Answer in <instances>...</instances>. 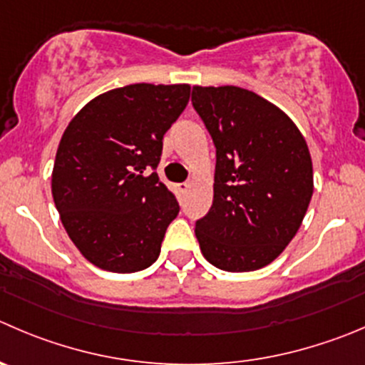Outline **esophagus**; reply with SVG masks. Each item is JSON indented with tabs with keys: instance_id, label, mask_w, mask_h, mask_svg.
I'll list each match as a JSON object with an SVG mask.
<instances>
[{
	"instance_id": "34e87169",
	"label": "esophagus",
	"mask_w": 365,
	"mask_h": 365,
	"mask_svg": "<svg viewBox=\"0 0 365 365\" xmlns=\"http://www.w3.org/2000/svg\"><path fill=\"white\" fill-rule=\"evenodd\" d=\"M190 187V183L189 182H183V183H178V190L180 192H185L187 189H189Z\"/></svg>"
}]
</instances>
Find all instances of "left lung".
Segmentation results:
<instances>
[{"label": "left lung", "mask_w": 365, "mask_h": 365, "mask_svg": "<svg viewBox=\"0 0 365 365\" xmlns=\"http://www.w3.org/2000/svg\"><path fill=\"white\" fill-rule=\"evenodd\" d=\"M192 107L215 146L214 201L196 221L201 253L222 271L264 267L291 242L309 208V146L280 108L246 88L196 85Z\"/></svg>", "instance_id": "1"}]
</instances>
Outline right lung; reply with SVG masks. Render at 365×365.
<instances>
[{
	"mask_svg": "<svg viewBox=\"0 0 365 365\" xmlns=\"http://www.w3.org/2000/svg\"><path fill=\"white\" fill-rule=\"evenodd\" d=\"M189 96L185 83L126 85L88 101L63 132L53 200L69 239L96 267L135 272L160 255L180 205L157 165Z\"/></svg>",
	"mask_w": 365,
	"mask_h": 365,
	"instance_id": "1",
	"label": "right lung"
}]
</instances>
